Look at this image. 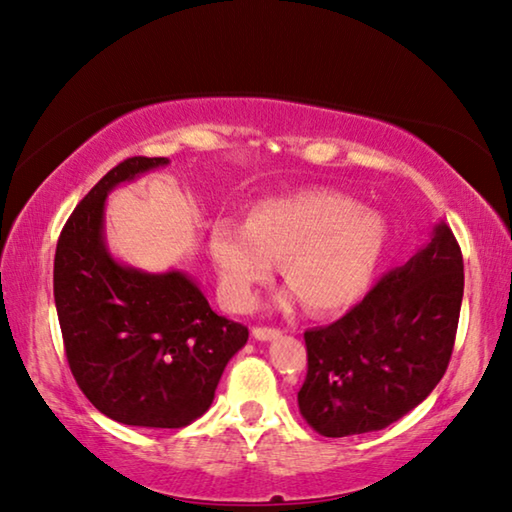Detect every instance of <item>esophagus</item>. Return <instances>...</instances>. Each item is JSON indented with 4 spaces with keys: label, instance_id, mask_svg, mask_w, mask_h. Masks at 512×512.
<instances>
[{
    "label": "esophagus",
    "instance_id": "obj_1",
    "mask_svg": "<svg viewBox=\"0 0 512 512\" xmlns=\"http://www.w3.org/2000/svg\"><path fill=\"white\" fill-rule=\"evenodd\" d=\"M251 335H254L256 340H274V338H279L281 335V331L279 329H270V326H256L254 331H251Z\"/></svg>",
    "mask_w": 512,
    "mask_h": 512
}]
</instances>
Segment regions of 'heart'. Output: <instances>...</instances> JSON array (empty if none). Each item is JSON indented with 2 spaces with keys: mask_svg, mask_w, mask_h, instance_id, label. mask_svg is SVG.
I'll use <instances>...</instances> for the list:
<instances>
[{
  "mask_svg": "<svg viewBox=\"0 0 512 512\" xmlns=\"http://www.w3.org/2000/svg\"><path fill=\"white\" fill-rule=\"evenodd\" d=\"M388 224L335 190H299L251 206L245 226L217 220L208 251L226 301L238 311L254 304L256 288L281 261L283 279L313 313L349 306L370 286Z\"/></svg>",
  "mask_w": 512,
  "mask_h": 512,
  "instance_id": "b5f03b06",
  "label": "heart"
}]
</instances>
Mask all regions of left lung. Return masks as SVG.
I'll return each instance as SVG.
<instances>
[{
  "mask_svg": "<svg viewBox=\"0 0 512 512\" xmlns=\"http://www.w3.org/2000/svg\"><path fill=\"white\" fill-rule=\"evenodd\" d=\"M463 286L454 233L435 224L429 245L381 276L345 317L304 333V420L326 438H345L381 431L420 406L447 372Z\"/></svg>",
  "mask_w": 512,
  "mask_h": 512,
  "instance_id": "8db88e82",
  "label": "left lung"
}]
</instances>
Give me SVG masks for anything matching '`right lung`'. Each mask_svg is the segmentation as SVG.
<instances>
[{
  "instance_id": "add662e5",
  "label": "right lung",
  "mask_w": 512,
  "mask_h": 512,
  "mask_svg": "<svg viewBox=\"0 0 512 512\" xmlns=\"http://www.w3.org/2000/svg\"><path fill=\"white\" fill-rule=\"evenodd\" d=\"M133 156L115 165L74 208L54 256V301L65 356L83 395L111 420L181 429L213 404L247 326L217 315L186 272H142L111 256L106 197L163 167Z\"/></svg>"
}]
</instances>
